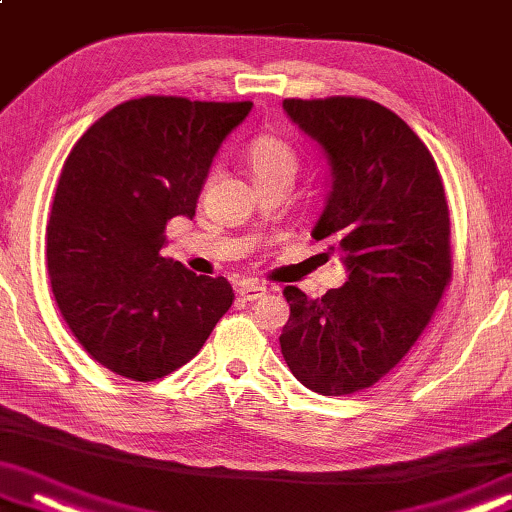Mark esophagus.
Returning <instances> with one entry per match:
<instances>
[{
  "label": "esophagus",
  "mask_w": 512,
  "mask_h": 512,
  "mask_svg": "<svg viewBox=\"0 0 512 512\" xmlns=\"http://www.w3.org/2000/svg\"><path fill=\"white\" fill-rule=\"evenodd\" d=\"M264 294H266V289L262 285H243V287H239V296L243 301H257V299H262Z\"/></svg>",
  "instance_id": "34e87169"
}]
</instances>
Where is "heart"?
Listing matches in <instances>:
<instances>
[{"instance_id":"1","label":"heart","mask_w":512,"mask_h":512,"mask_svg":"<svg viewBox=\"0 0 512 512\" xmlns=\"http://www.w3.org/2000/svg\"><path fill=\"white\" fill-rule=\"evenodd\" d=\"M248 167L259 186H269L273 181H292L299 172L301 158L294 144L278 135H259L248 147ZM213 172L209 174V181Z\"/></svg>"}]
</instances>
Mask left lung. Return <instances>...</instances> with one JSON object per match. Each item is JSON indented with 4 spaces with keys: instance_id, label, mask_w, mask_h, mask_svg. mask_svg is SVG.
<instances>
[{
    "instance_id": "1",
    "label": "left lung",
    "mask_w": 512,
    "mask_h": 512,
    "mask_svg": "<svg viewBox=\"0 0 512 512\" xmlns=\"http://www.w3.org/2000/svg\"><path fill=\"white\" fill-rule=\"evenodd\" d=\"M282 108L331 160L312 239L345 255L349 280L322 299L285 287L280 349L310 391L358 393L409 354L453 278L444 179L421 137L370 98H285Z\"/></svg>"
}]
</instances>
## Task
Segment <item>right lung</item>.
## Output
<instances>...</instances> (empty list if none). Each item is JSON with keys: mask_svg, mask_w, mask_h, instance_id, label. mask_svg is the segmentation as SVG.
Returning a JSON list of instances; mask_svg holds the SVG:
<instances>
[{"mask_svg": "<svg viewBox=\"0 0 512 512\" xmlns=\"http://www.w3.org/2000/svg\"><path fill=\"white\" fill-rule=\"evenodd\" d=\"M250 108L133 98L68 154L45 230L52 294L85 352L114 375L167 377L230 310V282L195 276L160 248L174 216H195L213 156Z\"/></svg>", "mask_w": 512, "mask_h": 512, "instance_id": "add662e5", "label": "right lung"}]
</instances>
